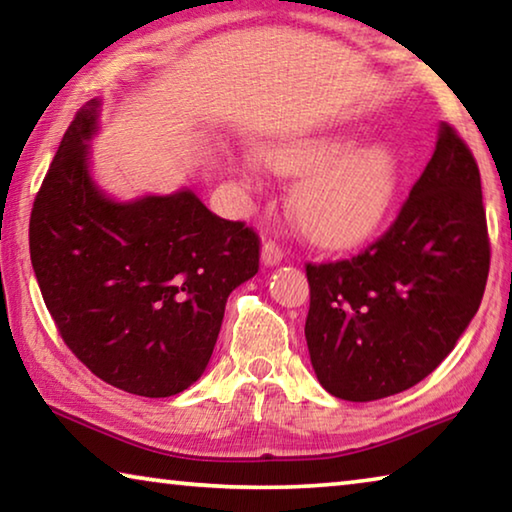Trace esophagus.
<instances>
[{
  "label": "esophagus",
  "instance_id": "1",
  "mask_svg": "<svg viewBox=\"0 0 512 512\" xmlns=\"http://www.w3.org/2000/svg\"><path fill=\"white\" fill-rule=\"evenodd\" d=\"M284 259V248L275 239H266L262 244V262L266 266H275Z\"/></svg>",
  "mask_w": 512,
  "mask_h": 512
}]
</instances>
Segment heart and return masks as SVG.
Segmentation results:
<instances>
[{"mask_svg":"<svg viewBox=\"0 0 512 512\" xmlns=\"http://www.w3.org/2000/svg\"><path fill=\"white\" fill-rule=\"evenodd\" d=\"M268 167L302 176L293 212L309 239L325 248H352L386 221L400 189V160L384 144L357 149L350 135L314 137L266 153Z\"/></svg>","mask_w":512,"mask_h":512,"instance_id":"obj_1","label":"heart"}]
</instances>
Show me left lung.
<instances>
[{
	"label": "left lung",
	"mask_w": 512,
	"mask_h": 512,
	"mask_svg": "<svg viewBox=\"0 0 512 512\" xmlns=\"http://www.w3.org/2000/svg\"><path fill=\"white\" fill-rule=\"evenodd\" d=\"M305 268L307 348L327 393L372 402L431 375L474 318L490 271L479 164L456 128L440 126L384 235Z\"/></svg>",
	"instance_id": "8db88e82"
}]
</instances>
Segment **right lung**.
Wrapping results in <instances>:
<instances>
[{
  "label": "right lung",
  "mask_w": 512,
  "mask_h": 512,
  "mask_svg": "<svg viewBox=\"0 0 512 512\" xmlns=\"http://www.w3.org/2000/svg\"><path fill=\"white\" fill-rule=\"evenodd\" d=\"M97 108L76 112L33 201L31 264L58 334L92 375L169 397L203 375L225 300L259 271V237L192 192L103 196L85 144Z\"/></svg>",
  "instance_id": "right-lung-1"
}]
</instances>
